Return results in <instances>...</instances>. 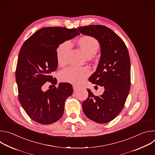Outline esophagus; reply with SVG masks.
I'll return each mask as SVG.
<instances>
[{
    "label": "esophagus",
    "instance_id": "34e87169",
    "mask_svg": "<svg viewBox=\"0 0 155 155\" xmlns=\"http://www.w3.org/2000/svg\"><path fill=\"white\" fill-rule=\"evenodd\" d=\"M73 89L74 91H77V90L79 89V87L77 86H75V85H73Z\"/></svg>",
    "mask_w": 155,
    "mask_h": 155
}]
</instances>
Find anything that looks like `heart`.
I'll use <instances>...</instances> for the list:
<instances>
[{"label":"heart","mask_w":155,"mask_h":155,"mask_svg":"<svg viewBox=\"0 0 155 155\" xmlns=\"http://www.w3.org/2000/svg\"><path fill=\"white\" fill-rule=\"evenodd\" d=\"M77 44L83 53L87 58H91L96 54L99 48L98 41L93 37L83 35L77 41ZM70 48L69 42H64L58 47L56 50V58L59 65L63 66L66 64L65 55ZM91 71L87 68L70 67L64 70L61 74V79L63 81L72 84H78L90 75Z\"/></svg>","instance_id":"heart-1"}]
</instances>
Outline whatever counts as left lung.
<instances>
[{"mask_svg":"<svg viewBox=\"0 0 155 155\" xmlns=\"http://www.w3.org/2000/svg\"><path fill=\"white\" fill-rule=\"evenodd\" d=\"M80 33L96 38L100 44L101 58L95 72L89 78L93 84L104 86V93L96 96L87 89L82 104L84 115L98 123L113 120L121 112L130 85V62L123 40L112 29L101 25L78 28Z\"/></svg>","mask_w":155,"mask_h":155,"instance_id":"1","label":"left lung"}]
</instances>
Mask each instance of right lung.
Wrapping results in <instances>:
<instances>
[{"mask_svg":"<svg viewBox=\"0 0 155 155\" xmlns=\"http://www.w3.org/2000/svg\"><path fill=\"white\" fill-rule=\"evenodd\" d=\"M79 35L77 29L43 28L32 34L21 48L15 74L18 100L28 115L38 123H53L63 115L65 101L73 93L72 84L61 83L46 91L42 87L47 81L57 83L51 73L58 68L59 45Z\"/></svg>","mask_w":155,"mask_h":155,"instance_id":"right-lung-1","label":"right lung"}]
</instances>
